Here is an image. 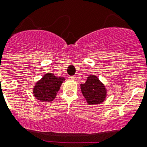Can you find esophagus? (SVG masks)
Masks as SVG:
<instances>
[{"instance_id": "esophagus-1", "label": "esophagus", "mask_w": 147, "mask_h": 147, "mask_svg": "<svg viewBox=\"0 0 147 147\" xmlns=\"http://www.w3.org/2000/svg\"><path fill=\"white\" fill-rule=\"evenodd\" d=\"M69 78L71 80H72V81H76V80H77V78H76V76H70Z\"/></svg>"}]
</instances>
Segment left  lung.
<instances>
[{
    "label": "left lung",
    "instance_id": "1",
    "mask_svg": "<svg viewBox=\"0 0 147 147\" xmlns=\"http://www.w3.org/2000/svg\"><path fill=\"white\" fill-rule=\"evenodd\" d=\"M81 92L90 105L101 104L105 100L107 89L96 76L87 77L84 84H81Z\"/></svg>",
    "mask_w": 147,
    "mask_h": 147
}]
</instances>
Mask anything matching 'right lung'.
Returning <instances> with one entry per match:
<instances>
[{"mask_svg": "<svg viewBox=\"0 0 147 147\" xmlns=\"http://www.w3.org/2000/svg\"><path fill=\"white\" fill-rule=\"evenodd\" d=\"M64 81L63 77H57L52 73L45 74L34 86L33 90L34 96L39 101L51 102L55 98Z\"/></svg>", "mask_w": 147, "mask_h": 147, "instance_id": "add662e5", "label": "right lung"}]
</instances>
